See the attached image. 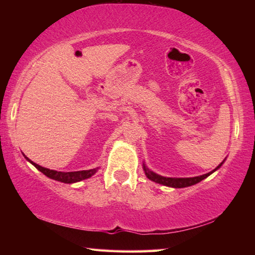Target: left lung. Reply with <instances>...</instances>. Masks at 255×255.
Masks as SVG:
<instances>
[{
  "instance_id": "left-lung-1",
  "label": "left lung",
  "mask_w": 255,
  "mask_h": 255,
  "mask_svg": "<svg viewBox=\"0 0 255 255\" xmlns=\"http://www.w3.org/2000/svg\"><path fill=\"white\" fill-rule=\"evenodd\" d=\"M223 163H224V161L219 164V165L216 167L215 170L209 172V173H206L204 175H199V176H193V178H166V176H162V175L154 173L153 171H150L149 169H147V167L145 166V164H143V167H144L146 176H147L149 180L154 181V182L166 185V187H171V188H185V187H190V185L196 184L198 182H200V181H202L204 179H206L207 176H209L211 173H214L215 171H217L219 167L222 166Z\"/></svg>"
}]
</instances>
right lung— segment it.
<instances>
[{"instance_id": "1", "label": "right lung", "mask_w": 255, "mask_h": 255, "mask_svg": "<svg viewBox=\"0 0 255 255\" xmlns=\"http://www.w3.org/2000/svg\"><path fill=\"white\" fill-rule=\"evenodd\" d=\"M24 157L27 158V161H29L32 165L36 167V169L39 170L41 173H44L46 176L48 178L59 181V182H64V183H75L79 182V181L85 180L91 178L93 174H96V172L98 171L97 169H92V170H84V171H75V172H59V171H55V170H49L46 169V167H42L40 165H38L37 163L32 162L31 159H29L27 156L24 155Z\"/></svg>"}]
</instances>
